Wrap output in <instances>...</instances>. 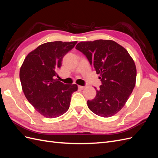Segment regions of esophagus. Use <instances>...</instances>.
Returning <instances> with one entry per match:
<instances>
[{"label":"esophagus","mask_w":158,"mask_h":158,"mask_svg":"<svg viewBox=\"0 0 158 158\" xmlns=\"http://www.w3.org/2000/svg\"><path fill=\"white\" fill-rule=\"evenodd\" d=\"M78 88L80 89H84L85 88V86H82V85H78Z\"/></svg>","instance_id":"34e87169"}]
</instances>
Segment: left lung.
<instances>
[{
	"label": "left lung",
	"instance_id": "1",
	"mask_svg": "<svg viewBox=\"0 0 158 158\" xmlns=\"http://www.w3.org/2000/svg\"><path fill=\"white\" fill-rule=\"evenodd\" d=\"M76 49L87 57L102 82L95 98L88 101V108L100 117L113 116L125 106L135 86L134 60L123 46L113 40L82 41Z\"/></svg>",
	"mask_w": 158,
	"mask_h": 158
}]
</instances>
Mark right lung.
I'll list each match as a JSON object with an SVG mask.
<instances>
[{"label": "right lung", "instance_id": "add662e5", "mask_svg": "<svg viewBox=\"0 0 158 158\" xmlns=\"http://www.w3.org/2000/svg\"><path fill=\"white\" fill-rule=\"evenodd\" d=\"M77 41L47 42L31 51L20 70L22 88L27 101L46 118L58 117L68 111L76 84H64L55 78L64 56Z\"/></svg>", "mask_w": 158, "mask_h": 158}]
</instances>
